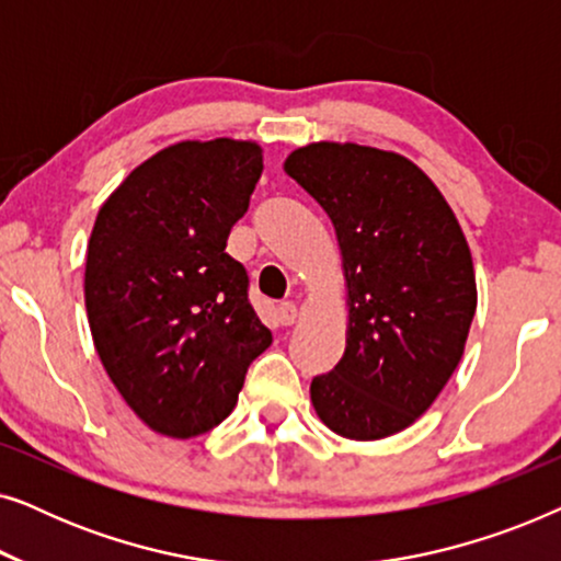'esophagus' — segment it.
Returning <instances> with one entry per match:
<instances>
[{"mask_svg": "<svg viewBox=\"0 0 561 561\" xmlns=\"http://www.w3.org/2000/svg\"><path fill=\"white\" fill-rule=\"evenodd\" d=\"M296 319H298V309H296V304L286 301V304H280V306H278V321H280L283 327H294V324H296Z\"/></svg>", "mask_w": 561, "mask_h": 561, "instance_id": "esophagus-1", "label": "esophagus"}]
</instances>
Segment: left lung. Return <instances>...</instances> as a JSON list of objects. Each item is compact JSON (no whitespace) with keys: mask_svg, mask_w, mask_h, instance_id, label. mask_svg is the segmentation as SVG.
<instances>
[{"mask_svg":"<svg viewBox=\"0 0 561 561\" xmlns=\"http://www.w3.org/2000/svg\"><path fill=\"white\" fill-rule=\"evenodd\" d=\"M283 168L332 219L350 296L347 347L311 380L313 409L347 439L403 432L457 370L478 309L462 229L396 152L313 142Z\"/></svg>","mask_w":561,"mask_h":561,"instance_id":"left-lung-1","label":"left lung"}]
</instances>
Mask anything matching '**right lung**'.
Here are the masks:
<instances>
[{"label":"right lung","instance_id":"obj_1","mask_svg":"<svg viewBox=\"0 0 561 561\" xmlns=\"http://www.w3.org/2000/svg\"><path fill=\"white\" fill-rule=\"evenodd\" d=\"M260 173L255 142L186 140L137 165L99 209L83 278L91 336L152 432L188 439L221 424L271 347L248 271L225 252Z\"/></svg>","mask_w":561,"mask_h":561}]
</instances>
